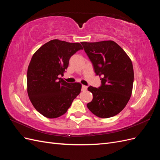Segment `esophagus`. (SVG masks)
<instances>
[{"mask_svg": "<svg viewBox=\"0 0 160 160\" xmlns=\"http://www.w3.org/2000/svg\"><path fill=\"white\" fill-rule=\"evenodd\" d=\"M87 89H88V86H86V85H82V90L83 91H85V90H86Z\"/></svg>", "mask_w": 160, "mask_h": 160, "instance_id": "34e87169", "label": "esophagus"}]
</instances>
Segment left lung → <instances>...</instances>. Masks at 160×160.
Instances as JSON below:
<instances>
[{
  "label": "left lung",
  "instance_id": "1",
  "mask_svg": "<svg viewBox=\"0 0 160 160\" xmlns=\"http://www.w3.org/2000/svg\"><path fill=\"white\" fill-rule=\"evenodd\" d=\"M81 43L101 81L98 88H88L93 98L87 106L99 118L113 117L124 109L132 95L134 79L132 62L113 41Z\"/></svg>",
  "mask_w": 160,
  "mask_h": 160
}]
</instances>
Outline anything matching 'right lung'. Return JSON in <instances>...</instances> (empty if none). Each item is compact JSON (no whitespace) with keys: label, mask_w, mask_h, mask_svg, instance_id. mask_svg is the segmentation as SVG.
<instances>
[{"label":"right lung","mask_w":160,"mask_h":160,"mask_svg":"<svg viewBox=\"0 0 160 160\" xmlns=\"http://www.w3.org/2000/svg\"><path fill=\"white\" fill-rule=\"evenodd\" d=\"M81 49L79 42L54 39L32 55L27 70V93L34 108L45 117L65 114L80 93L81 83H67L58 76L63 75L71 57Z\"/></svg>","instance_id":"obj_1"}]
</instances>
